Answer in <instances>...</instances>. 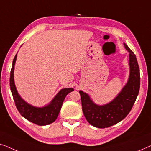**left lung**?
Masks as SVG:
<instances>
[{
  "mask_svg": "<svg viewBox=\"0 0 151 151\" xmlns=\"http://www.w3.org/2000/svg\"><path fill=\"white\" fill-rule=\"evenodd\" d=\"M129 52V74L128 81L120 93L110 103L103 105L95 104L90 96L80 90L82 110L86 120L97 128H107L122 120L128 115L134 105L140 87V74L135 55L126 44Z\"/></svg>",
  "mask_w": 151,
  "mask_h": 151,
  "instance_id": "1",
  "label": "left lung"
}]
</instances>
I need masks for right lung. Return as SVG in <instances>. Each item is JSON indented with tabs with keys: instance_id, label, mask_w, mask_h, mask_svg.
Masks as SVG:
<instances>
[{
	"instance_id": "obj_1",
	"label": "right lung",
	"mask_w": 151,
	"mask_h": 151,
	"mask_svg": "<svg viewBox=\"0 0 151 151\" xmlns=\"http://www.w3.org/2000/svg\"><path fill=\"white\" fill-rule=\"evenodd\" d=\"M17 58V54L15 56L14 61L12 63V67L10 73V89H11L12 94L14 98L15 104L17 107V109L20 112V114L27 120L34 124L44 126L51 124L55 122L59 111H60L63 102L64 101L65 96L70 92L74 91L73 88H63L57 93L53 99L48 105L44 106L43 107H37L27 103L24 101L21 96L19 95L18 91L16 90L15 86L14 72V65Z\"/></svg>"
}]
</instances>
